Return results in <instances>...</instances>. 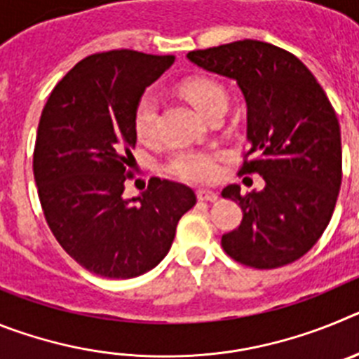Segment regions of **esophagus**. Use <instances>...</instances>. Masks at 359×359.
Instances as JSON below:
<instances>
[{
    "label": "esophagus",
    "mask_w": 359,
    "mask_h": 359,
    "mask_svg": "<svg viewBox=\"0 0 359 359\" xmlns=\"http://www.w3.org/2000/svg\"><path fill=\"white\" fill-rule=\"evenodd\" d=\"M196 196H198L199 201H215V199H217V194H215V192L205 189L196 190Z\"/></svg>",
    "instance_id": "1"
}]
</instances>
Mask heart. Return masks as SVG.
Returning <instances> with one entry per match:
<instances>
[{"instance_id":"heart-1","label":"heart","mask_w":359,"mask_h":359,"mask_svg":"<svg viewBox=\"0 0 359 359\" xmlns=\"http://www.w3.org/2000/svg\"><path fill=\"white\" fill-rule=\"evenodd\" d=\"M180 93L189 100L203 116L214 111L226 109L228 95L223 86L208 77H190L180 84ZM133 131L142 144H151L158 136V102L151 93L138 98L133 111ZM221 152L208 149H185L177 151L167 163V172L177 180L190 183H210L219 176Z\"/></svg>"}]
</instances>
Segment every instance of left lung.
I'll return each mask as SVG.
<instances>
[{
  "label": "left lung",
  "mask_w": 359,
  "mask_h": 359,
  "mask_svg": "<svg viewBox=\"0 0 359 359\" xmlns=\"http://www.w3.org/2000/svg\"><path fill=\"white\" fill-rule=\"evenodd\" d=\"M207 72L237 82L246 100V136L239 174H261L264 189L223 198L243 221L221 237L233 261L273 269L306 255L327 228L341 185V138L334 107L300 59L275 44L244 39L187 53Z\"/></svg>",
  "instance_id": "1"
}]
</instances>
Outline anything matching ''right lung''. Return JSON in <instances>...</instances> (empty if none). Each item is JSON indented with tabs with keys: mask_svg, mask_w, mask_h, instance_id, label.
<instances>
[{
	"mask_svg": "<svg viewBox=\"0 0 359 359\" xmlns=\"http://www.w3.org/2000/svg\"><path fill=\"white\" fill-rule=\"evenodd\" d=\"M174 55L111 50L88 55L50 93L34 149V177L44 219L66 253L106 278H133L167 255L194 190L151 177L123 199L135 177L133 111Z\"/></svg>",
	"mask_w": 359,
	"mask_h": 359,
	"instance_id": "right-lung-1",
	"label": "right lung"
}]
</instances>
